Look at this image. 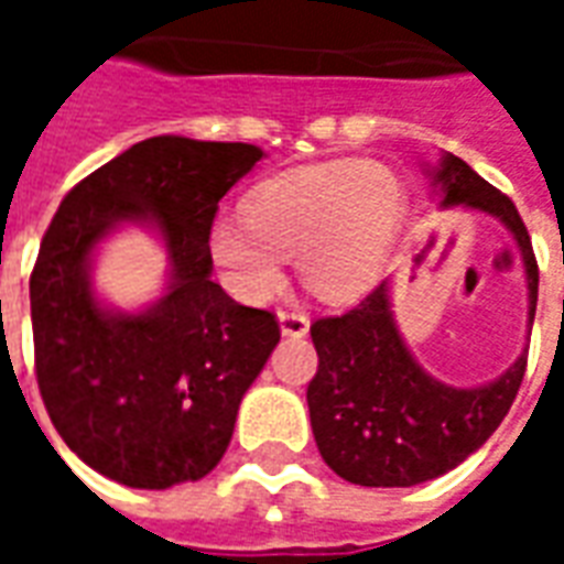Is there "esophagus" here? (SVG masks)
<instances>
[{
    "label": "esophagus",
    "mask_w": 564,
    "mask_h": 564,
    "mask_svg": "<svg viewBox=\"0 0 564 564\" xmlns=\"http://www.w3.org/2000/svg\"><path fill=\"white\" fill-rule=\"evenodd\" d=\"M278 319H281V332L283 335H290V338H305L307 329H311V319H307V314H302V311H281L278 314Z\"/></svg>",
    "instance_id": "obj_1"
}]
</instances>
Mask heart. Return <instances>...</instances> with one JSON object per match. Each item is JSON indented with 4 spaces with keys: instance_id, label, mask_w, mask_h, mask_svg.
<instances>
[{
    "instance_id": "obj_1",
    "label": "heart",
    "mask_w": 564,
    "mask_h": 564,
    "mask_svg": "<svg viewBox=\"0 0 564 564\" xmlns=\"http://www.w3.org/2000/svg\"><path fill=\"white\" fill-rule=\"evenodd\" d=\"M408 189L383 162L335 160L257 186L247 214H220L208 250L223 281L245 302H269L283 286V257L326 302L368 293L402 232Z\"/></svg>"
}]
</instances>
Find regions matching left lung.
Returning <instances> with one entry per match:
<instances>
[{
  "instance_id": "8db88e82",
  "label": "left lung",
  "mask_w": 564,
  "mask_h": 564,
  "mask_svg": "<svg viewBox=\"0 0 564 564\" xmlns=\"http://www.w3.org/2000/svg\"><path fill=\"white\" fill-rule=\"evenodd\" d=\"M425 174L441 208L489 214L517 241L532 332L538 262L517 205L453 153L437 165L425 162ZM311 338L319 356L307 383L314 441L332 471L359 486H416L453 471L501 425L525 375L522 350L505 375L480 387L432 378L395 326L390 281L341 317L317 319Z\"/></svg>"
}]
</instances>
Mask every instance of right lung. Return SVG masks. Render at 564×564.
I'll use <instances>...</instances> for the list:
<instances>
[{"instance_id": "1", "label": "right lung", "mask_w": 564, "mask_h": 564, "mask_svg": "<svg viewBox=\"0 0 564 564\" xmlns=\"http://www.w3.org/2000/svg\"><path fill=\"white\" fill-rule=\"evenodd\" d=\"M262 156L241 141H139L84 177L44 232L30 278L39 390L68 449L117 484L169 489L214 471L281 341L274 314L210 281L217 205ZM127 225L170 259L166 290L141 312L91 286L95 250Z\"/></svg>"}]
</instances>
